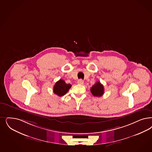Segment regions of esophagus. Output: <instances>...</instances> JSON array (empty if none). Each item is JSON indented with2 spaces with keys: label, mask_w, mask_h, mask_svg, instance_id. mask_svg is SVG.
I'll use <instances>...</instances> for the list:
<instances>
[{
  "label": "esophagus",
  "mask_w": 152,
  "mask_h": 152,
  "mask_svg": "<svg viewBox=\"0 0 152 152\" xmlns=\"http://www.w3.org/2000/svg\"><path fill=\"white\" fill-rule=\"evenodd\" d=\"M77 84H80V85H83L84 84V81L81 79L79 80L78 81H77Z\"/></svg>",
  "instance_id": "1"
}]
</instances>
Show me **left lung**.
Wrapping results in <instances>:
<instances>
[{"mask_svg":"<svg viewBox=\"0 0 152 152\" xmlns=\"http://www.w3.org/2000/svg\"><path fill=\"white\" fill-rule=\"evenodd\" d=\"M90 91L91 94L95 96L100 97L104 94V86L102 84L99 82L96 83L91 88Z\"/></svg>","mask_w":152,"mask_h":152,"instance_id":"left-lung-1","label":"left lung"}]
</instances>
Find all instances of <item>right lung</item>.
<instances>
[{
	"instance_id": "right-lung-1",
	"label": "right lung",
	"mask_w": 152,
	"mask_h": 152,
	"mask_svg": "<svg viewBox=\"0 0 152 152\" xmlns=\"http://www.w3.org/2000/svg\"><path fill=\"white\" fill-rule=\"evenodd\" d=\"M71 87V84H66L64 80L60 79L54 85L53 88V92L55 94L57 95L58 96H62L67 93Z\"/></svg>"
}]
</instances>
